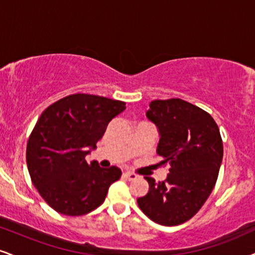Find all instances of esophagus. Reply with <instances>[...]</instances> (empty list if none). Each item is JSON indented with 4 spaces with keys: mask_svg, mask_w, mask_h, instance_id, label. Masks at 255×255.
<instances>
[{
    "mask_svg": "<svg viewBox=\"0 0 255 255\" xmlns=\"http://www.w3.org/2000/svg\"><path fill=\"white\" fill-rule=\"evenodd\" d=\"M124 176H125V177H127L128 178V180H136V178L138 177V176L136 175V174H134V172H131V171H127V172H125V174H124Z\"/></svg>",
    "mask_w": 255,
    "mask_h": 255,
    "instance_id": "esophagus-1",
    "label": "esophagus"
}]
</instances>
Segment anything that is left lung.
<instances>
[{
	"mask_svg": "<svg viewBox=\"0 0 255 255\" xmlns=\"http://www.w3.org/2000/svg\"><path fill=\"white\" fill-rule=\"evenodd\" d=\"M146 117L158 128L159 164L170 168L163 182L146 176L149 191L137 203L156 224L181 225L214 189L224 156L221 134L208 112L178 98L153 100Z\"/></svg>",
	"mask_w": 255,
	"mask_h": 255,
	"instance_id": "1",
	"label": "left lung"
}]
</instances>
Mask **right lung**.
Here are the masks:
<instances>
[{"instance_id":"obj_1","label":"right lung","mask_w":255,"mask_h":255,"mask_svg":"<svg viewBox=\"0 0 255 255\" xmlns=\"http://www.w3.org/2000/svg\"><path fill=\"white\" fill-rule=\"evenodd\" d=\"M125 110V103L77 93L48 106L27 144L31 182L53 209L68 216L85 215L105 201L117 166L100 168L85 157L103 137L109 123Z\"/></svg>"}]
</instances>
